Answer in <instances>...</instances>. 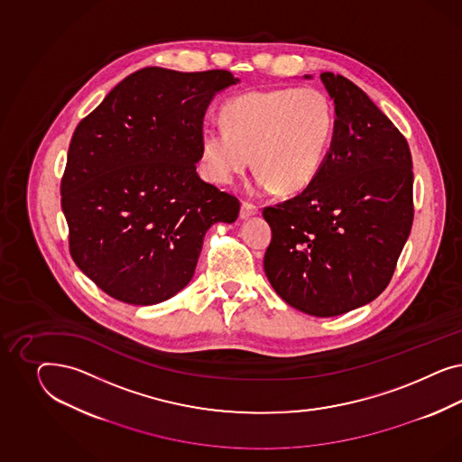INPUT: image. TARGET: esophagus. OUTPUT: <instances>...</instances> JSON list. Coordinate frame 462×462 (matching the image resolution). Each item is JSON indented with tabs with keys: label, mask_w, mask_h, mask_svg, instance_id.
Returning a JSON list of instances; mask_svg holds the SVG:
<instances>
[{
	"label": "esophagus",
	"mask_w": 462,
	"mask_h": 462,
	"mask_svg": "<svg viewBox=\"0 0 462 462\" xmlns=\"http://www.w3.org/2000/svg\"><path fill=\"white\" fill-rule=\"evenodd\" d=\"M257 211H259V208H257L255 205L247 203V201H242V207H240V218H242V220H245V218H249L252 215H257Z\"/></svg>",
	"instance_id": "34e87169"
}]
</instances>
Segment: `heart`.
Wrapping results in <instances>:
<instances>
[{
	"label": "heart",
	"instance_id": "obj_1",
	"mask_svg": "<svg viewBox=\"0 0 462 462\" xmlns=\"http://www.w3.org/2000/svg\"><path fill=\"white\" fill-rule=\"evenodd\" d=\"M224 126L199 135V161L207 180L228 184L251 162L254 193L294 195L317 178L330 145L336 113L317 88L251 91L222 106Z\"/></svg>",
	"mask_w": 462,
	"mask_h": 462
}]
</instances>
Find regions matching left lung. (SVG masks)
<instances>
[{"mask_svg": "<svg viewBox=\"0 0 462 462\" xmlns=\"http://www.w3.org/2000/svg\"><path fill=\"white\" fill-rule=\"evenodd\" d=\"M320 78L336 103L330 151L305 191L263 211L264 271L288 305L336 317L390 284L413 224V169L405 137L359 86Z\"/></svg>", "mask_w": 462, "mask_h": 462, "instance_id": "left-lung-1", "label": "left lung"}]
</instances>
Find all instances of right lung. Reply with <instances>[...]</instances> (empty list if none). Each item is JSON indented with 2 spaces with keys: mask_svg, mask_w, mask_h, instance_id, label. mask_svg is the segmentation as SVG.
<instances>
[{
  "mask_svg": "<svg viewBox=\"0 0 462 462\" xmlns=\"http://www.w3.org/2000/svg\"><path fill=\"white\" fill-rule=\"evenodd\" d=\"M224 69L145 68L76 126L60 181L76 266L128 305H155L195 274L203 237L236 222L234 195L199 180V135Z\"/></svg>",
  "mask_w": 462,
  "mask_h": 462,
  "instance_id": "1",
  "label": "right lung"
}]
</instances>
